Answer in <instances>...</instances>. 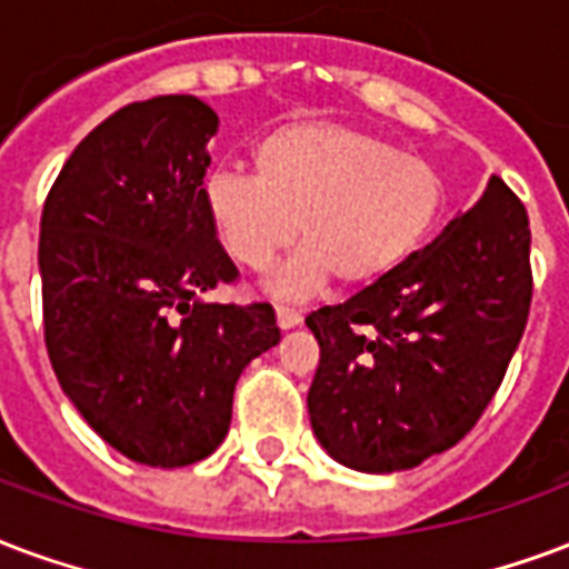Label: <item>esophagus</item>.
Instances as JSON below:
<instances>
[{"label":"esophagus","instance_id":"1","mask_svg":"<svg viewBox=\"0 0 569 569\" xmlns=\"http://www.w3.org/2000/svg\"><path fill=\"white\" fill-rule=\"evenodd\" d=\"M298 322H301V310H296V307L277 305V326H280V328H296Z\"/></svg>","mask_w":569,"mask_h":569}]
</instances>
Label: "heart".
I'll return each mask as SVG.
<instances>
[{"label": "heart", "mask_w": 569, "mask_h": 569, "mask_svg": "<svg viewBox=\"0 0 569 569\" xmlns=\"http://www.w3.org/2000/svg\"><path fill=\"white\" fill-rule=\"evenodd\" d=\"M256 174L210 171L201 189L210 229L247 271H268L298 238L305 247L273 289L305 296L335 277L370 286L403 264L435 231L446 204L428 159L347 123L296 120L252 144Z\"/></svg>", "instance_id": "heart-1"}]
</instances>
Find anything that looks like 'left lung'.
<instances>
[{"instance_id": "1", "label": "left lung", "mask_w": 569, "mask_h": 569, "mask_svg": "<svg viewBox=\"0 0 569 569\" xmlns=\"http://www.w3.org/2000/svg\"><path fill=\"white\" fill-rule=\"evenodd\" d=\"M531 292L528 210L491 178L425 250L307 317L319 343L307 410L322 449L361 473L452 449L500 389Z\"/></svg>"}]
</instances>
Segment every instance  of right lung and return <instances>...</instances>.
<instances>
[{"instance_id": "add662e5", "label": "right lung", "mask_w": 569, "mask_h": 569, "mask_svg": "<svg viewBox=\"0 0 569 569\" xmlns=\"http://www.w3.org/2000/svg\"><path fill=\"white\" fill-rule=\"evenodd\" d=\"M220 117L196 96L111 113L66 159L38 238L44 343L104 443L187 467L229 435L241 370L280 343L271 305H210L238 268L204 213Z\"/></svg>"}]
</instances>
